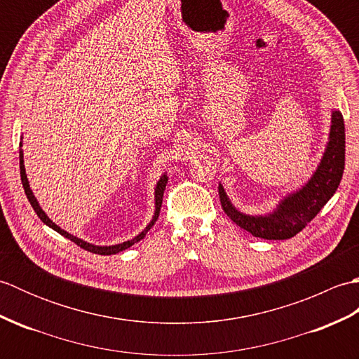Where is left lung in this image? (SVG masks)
Listing matches in <instances>:
<instances>
[{
  "instance_id": "left-lung-1",
  "label": "left lung",
  "mask_w": 359,
  "mask_h": 359,
  "mask_svg": "<svg viewBox=\"0 0 359 359\" xmlns=\"http://www.w3.org/2000/svg\"><path fill=\"white\" fill-rule=\"evenodd\" d=\"M346 163V128L342 114L332 111L329 142L315 172L306 185L288 193L276 208L266 215H245L231 203L224 187L219 184L222 208L236 225L251 233L255 238L280 241L296 236L313 219L330 197L337 193Z\"/></svg>"
}]
</instances>
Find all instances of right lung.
Masks as SVG:
<instances>
[{
  "label": "right lung",
  "mask_w": 359,
  "mask_h": 359,
  "mask_svg": "<svg viewBox=\"0 0 359 359\" xmlns=\"http://www.w3.org/2000/svg\"><path fill=\"white\" fill-rule=\"evenodd\" d=\"M21 140H22V137H21ZM21 147H22V142L20 143V174H21V182H22V188H25V193H26V196H27V199H29L30 205H32L34 211L36 212V216L41 219V222H43V224H46L48 226H50L52 230H55L57 233H60L62 236H65L66 239H69V241H72L74 243H77L79 247L85 248V250L90 251V253H95V255H103V256L116 255V253H120V251H123V250L129 248L131 245H134V243H137L139 241H142V239L144 238V236H147V233L151 230L152 225L156 224V220H157V217H158V215H160V207H162L165 187H166V184H168V175H166V174H163L162 177L158 179L157 185H156V191H154V201H156L154 216H152L151 222L147 225V228H144V230H143L142 233L137 234L135 238L129 239V241H126V242L116 243V245H94V243H89V242H86V241H83V239L77 238V236H74V234H71V233L65 231L63 228H60L57 224H53L52 220L48 217V215H46V212L43 211V208L40 207V203H38L36 197H35V196H34V193H32V189H30L29 180H27V174H26V168H25V156H22V149H21Z\"/></svg>",
  "instance_id": "add662e5"
}]
</instances>
